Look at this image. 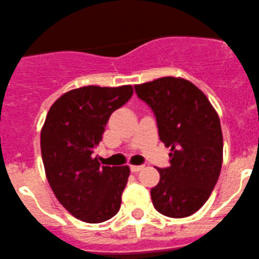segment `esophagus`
I'll return each instance as SVG.
<instances>
[{
  "label": "esophagus",
  "instance_id": "34e87169",
  "mask_svg": "<svg viewBox=\"0 0 259 259\" xmlns=\"http://www.w3.org/2000/svg\"><path fill=\"white\" fill-rule=\"evenodd\" d=\"M144 166L143 165H132L130 166V170L133 171V172H139L141 170H143Z\"/></svg>",
  "mask_w": 259,
  "mask_h": 259
}]
</instances>
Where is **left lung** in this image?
I'll return each mask as SVG.
<instances>
[{"mask_svg":"<svg viewBox=\"0 0 259 259\" xmlns=\"http://www.w3.org/2000/svg\"><path fill=\"white\" fill-rule=\"evenodd\" d=\"M134 88L156 116L159 139L171 147L170 166L158 168V184L151 189L154 208L172 219L190 216L219 180L224 149L219 115L185 79L165 76Z\"/></svg>","mask_w":259,"mask_h":259,"instance_id":"1","label":"left lung"}]
</instances>
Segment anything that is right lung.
<instances>
[{
    "mask_svg": "<svg viewBox=\"0 0 259 259\" xmlns=\"http://www.w3.org/2000/svg\"><path fill=\"white\" fill-rule=\"evenodd\" d=\"M132 96V85L72 89L51 106L40 132L51 189L72 216L88 224L107 221L121 206L130 168L101 166L93 153L111 113Z\"/></svg>",
    "mask_w": 259,
    "mask_h": 259,
    "instance_id": "right-lung-1",
    "label": "right lung"
}]
</instances>
